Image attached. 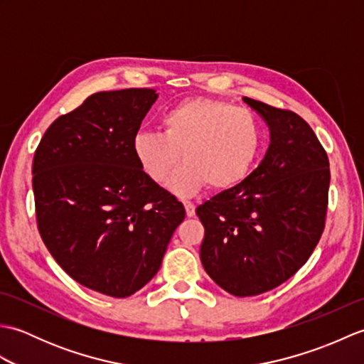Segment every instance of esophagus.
I'll return each mask as SVG.
<instances>
[{
	"label": "esophagus",
	"instance_id": "obj_1",
	"mask_svg": "<svg viewBox=\"0 0 364 364\" xmlns=\"http://www.w3.org/2000/svg\"><path fill=\"white\" fill-rule=\"evenodd\" d=\"M183 205H184V210H186L188 218H192V215L196 214V205L192 202H183Z\"/></svg>",
	"mask_w": 364,
	"mask_h": 364
}]
</instances>
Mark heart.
Returning <instances> with one entry per match:
<instances>
[{
	"instance_id": "heart-1",
	"label": "heart",
	"mask_w": 364,
	"mask_h": 364,
	"mask_svg": "<svg viewBox=\"0 0 364 364\" xmlns=\"http://www.w3.org/2000/svg\"><path fill=\"white\" fill-rule=\"evenodd\" d=\"M162 133L142 131L133 141L134 156L153 181L170 178L176 196H192L205 184L223 192L241 184L258 158L261 125L250 109L228 102L197 97L183 100L161 119Z\"/></svg>"
}]
</instances>
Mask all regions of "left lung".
Wrapping results in <instances>:
<instances>
[{
  "instance_id": "obj_1",
  "label": "left lung",
  "mask_w": 364,
  "mask_h": 364,
  "mask_svg": "<svg viewBox=\"0 0 364 364\" xmlns=\"http://www.w3.org/2000/svg\"><path fill=\"white\" fill-rule=\"evenodd\" d=\"M244 102L270 129L266 156L241 184L196 210L206 274L236 297L274 289L305 264L326 228L330 186L327 151L300 115Z\"/></svg>"
}]
</instances>
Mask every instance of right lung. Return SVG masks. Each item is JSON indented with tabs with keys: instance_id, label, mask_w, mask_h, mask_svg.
Segmentation results:
<instances>
[{
	"instance_id": "right-lung-1",
	"label": "right lung",
	"mask_w": 364,
	"mask_h": 364,
	"mask_svg": "<svg viewBox=\"0 0 364 364\" xmlns=\"http://www.w3.org/2000/svg\"><path fill=\"white\" fill-rule=\"evenodd\" d=\"M158 94L97 92L45 131L33 161L37 228L75 282L128 297L161 267L184 206L134 156L133 141Z\"/></svg>"
}]
</instances>
